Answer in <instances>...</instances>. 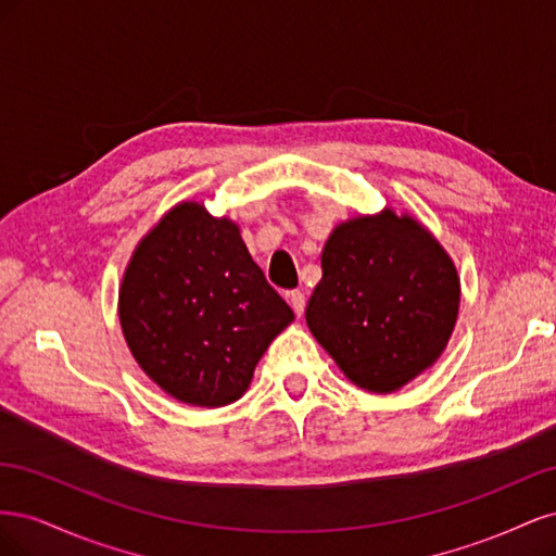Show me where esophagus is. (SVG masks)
I'll use <instances>...</instances> for the list:
<instances>
[{
  "label": "esophagus",
  "mask_w": 556,
  "mask_h": 556,
  "mask_svg": "<svg viewBox=\"0 0 556 556\" xmlns=\"http://www.w3.org/2000/svg\"><path fill=\"white\" fill-rule=\"evenodd\" d=\"M288 299H290V306L294 308V313L296 315H304V311H306V296H304V292L294 290V292L288 294Z\"/></svg>",
  "instance_id": "34e87169"
}]
</instances>
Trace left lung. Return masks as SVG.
Returning a JSON list of instances; mask_svg holds the SVG:
<instances>
[{
  "label": "left lung",
  "mask_w": 556,
  "mask_h": 556,
  "mask_svg": "<svg viewBox=\"0 0 556 556\" xmlns=\"http://www.w3.org/2000/svg\"><path fill=\"white\" fill-rule=\"evenodd\" d=\"M459 294L457 268L433 233L384 208L329 233L306 323L348 380L390 394L443 355Z\"/></svg>",
  "instance_id": "1"
}]
</instances>
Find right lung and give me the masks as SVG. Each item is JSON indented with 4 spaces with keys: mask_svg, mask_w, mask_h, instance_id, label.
Listing matches in <instances>:
<instances>
[{
    "mask_svg": "<svg viewBox=\"0 0 556 556\" xmlns=\"http://www.w3.org/2000/svg\"><path fill=\"white\" fill-rule=\"evenodd\" d=\"M117 315L146 376L190 406L243 396L294 313L252 262L239 225L182 201L150 229L125 268Z\"/></svg>",
    "mask_w": 556,
    "mask_h": 556,
    "instance_id": "1",
    "label": "right lung"
}]
</instances>
